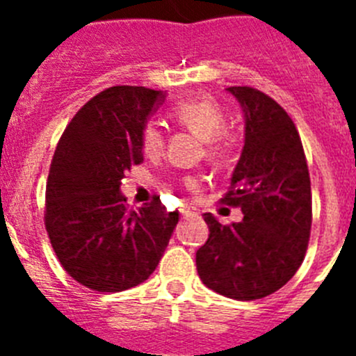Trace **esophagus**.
Instances as JSON below:
<instances>
[{
	"instance_id": "esophagus-1",
	"label": "esophagus",
	"mask_w": 356,
	"mask_h": 356,
	"mask_svg": "<svg viewBox=\"0 0 356 356\" xmlns=\"http://www.w3.org/2000/svg\"><path fill=\"white\" fill-rule=\"evenodd\" d=\"M180 212H181V216H184V217H193V216H196V213H197L196 209H193V207H187V205L181 207Z\"/></svg>"
}]
</instances>
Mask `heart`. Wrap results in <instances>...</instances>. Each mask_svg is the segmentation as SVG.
Wrapping results in <instances>:
<instances>
[{
	"label": "heart",
	"mask_w": 356,
	"mask_h": 356,
	"mask_svg": "<svg viewBox=\"0 0 356 356\" xmlns=\"http://www.w3.org/2000/svg\"><path fill=\"white\" fill-rule=\"evenodd\" d=\"M169 118L178 127L193 131L196 137L205 140L207 155L213 162H221L226 159L229 149L234 147L237 135L234 130L225 127L226 114L221 103H217L210 96L187 97L181 102H176L169 108ZM140 146L144 155L159 156L163 149V134L155 122L144 124L140 131ZM197 181L188 178V187H196Z\"/></svg>",
	"instance_id": "heart-1"
}]
</instances>
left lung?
Segmentation results:
<instances>
[{
  "label": "left lung",
  "instance_id": "1",
  "mask_svg": "<svg viewBox=\"0 0 356 356\" xmlns=\"http://www.w3.org/2000/svg\"><path fill=\"white\" fill-rule=\"evenodd\" d=\"M244 114V146L226 205L241 222L221 225L205 213L209 241L197 250L201 282L232 300H260L300 269L312 226V194L303 144L273 97L251 87H228Z\"/></svg>",
  "mask_w": 356,
  "mask_h": 356
}]
</instances>
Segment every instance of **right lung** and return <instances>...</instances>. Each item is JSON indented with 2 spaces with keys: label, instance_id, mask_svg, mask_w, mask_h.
I'll list each match as a JSON object with an SVG mask.
<instances>
[{
  "label": "right lung",
  "instance_id": "add662e5",
  "mask_svg": "<svg viewBox=\"0 0 356 356\" xmlns=\"http://www.w3.org/2000/svg\"><path fill=\"white\" fill-rule=\"evenodd\" d=\"M163 90L118 85L85 103L55 149L46 185V229L62 267L97 292L143 284L178 225L159 197L127 209L124 172L143 162L140 131Z\"/></svg>",
  "mask_w": 356,
  "mask_h": 356
}]
</instances>
